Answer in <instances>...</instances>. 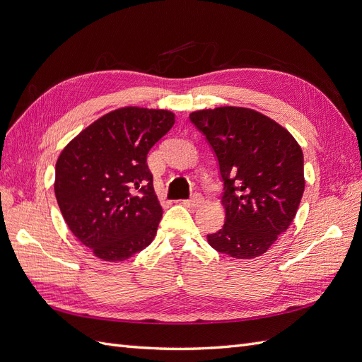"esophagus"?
<instances>
[{
	"instance_id": "esophagus-1",
	"label": "esophagus",
	"mask_w": 362,
	"mask_h": 362,
	"mask_svg": "<svg viewBox=\"0 0 362 362\" xmlns=\"http://www.w3.org/2000/svg\"><path fill=\"white\" fill-rule=\"evenodd\" d=\"M182 204L185 206H189V208H198V206H201L204 204V198H202V194H194L192 199L182 201Z\"/></svg>"
}]
</instances>
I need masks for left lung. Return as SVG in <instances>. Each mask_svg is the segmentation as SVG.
I'll use <instances>...</instances> for the list:
<instances>
[{
  "mask_svg": "<svg viewBox=\"0 0 362 362\" xmlns=\"http://www.w3.org/2000/svg\"><path fill=\"white\" fill-rule=\"evenodd\" d=\"M189 117L214 151L223 181L225 223L206 235L208 243L237 259L262 255L298 213L305 190L299 144L275 120L245 107Z\"/></svg>",
  "mask_w": 362,
  "mask_h": 362,
  "instance_id": "1",
  "label": "left lung"
}]
</instances>
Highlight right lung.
Here are the masks:
<instances>
[{"label": "right lung", "instance_id": "add662e5", "mask_svg": "<svg viewBox=\"0 0 362 362\" xmlns=\"http://www.w3.org/2000/svg\"><path fill=\"white\" fill-rule=\"evenodd\" d=\"M175 115L124 107L72 139L56 163V192L72 234L104 261H124L151 245L163 214L146 157Z\"/></svg>", "mask_w": 362, "mask_h": 362}]
</instances>
